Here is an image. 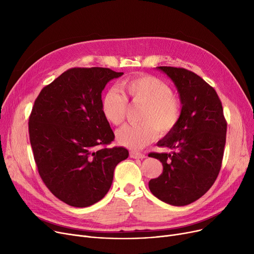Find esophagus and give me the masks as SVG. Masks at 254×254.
Segmentation results:
<instances>
[{
    "label": "esophagus",
    "mask_w": 254,
    "mask_h": 254,
    "mask_svg": "<svg viewBox=\"0 0 254 254\" xmlns=\"http://www.w3.org/2000/svg\"><path fill=\"white\" fill-rule=\"evenodd\" d=\"M129 156H130L131 158H141V159H143V158L146 157V155H145L144 153L135 152V151H131V152L129 153Z\"/></svg>",
    "instance_id": "obj_1"
}]
</instances>
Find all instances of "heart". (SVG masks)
Returning a JSON list of instances; mask_svg holds the SVG:
<instances>
[{"label":"heart","mask_w":254,"mask_h":254,"mask_svg":"<svg viewBox=\"0 0 254 254\" xmlns=\"http://www.w3.org/2000/svg\"><path fill=\"white\" fill-rule=\"evenodd\" d=\"M124 93L108 90L102 99L101 110L107 122L122 125L127 116V102L142 105L139 125L125 126L116 132L118 142L129 149H141L153 142L158 132L168 136L179 125L182 117L181 99L171 86L153 75H139L125 80L120 85Z\"/></svg>","instance_id":"b5f03b06"}]
</instances>
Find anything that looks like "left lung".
<instances>
[{"mask_svg":"<svg viewBox=\"0 0 254 254\" xmlns=\"http://www.w3.org/2000/svg\"><path fill=\"white\" fill-rule=\"evenodd\" d=\"M175 83L182 102L177 127L157 143L172 153L150 152L163 164V174L149 181L150 191L173 206L189 205L215 182L222 164L226 120L215 89L184 68L157 66Z\"/></svg>","mask_w":254,"mask_h":254,"instance_id":"1","label":"left lung"}]
</instances>
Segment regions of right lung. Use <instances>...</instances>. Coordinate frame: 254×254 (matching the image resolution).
Here are the masks:
<instances>
[{"label": "right lung", "mask_w": 254, "mask_h": 254, "mask_svg": "<svg viewBox=\"0 0 254 254\" xmlns=\"http://www.w3.org/2000/svg\"><path fill=\"white\" fill-rule=\"evenodd\" d=\"M108 68H72L44 86L29 117L39 175L62 202L83 208L108 192L114 169L128 151L107 147L114 132L102 114V90L122 76Z\"/></svg>", "instance_id": "1"}]
</instances>
